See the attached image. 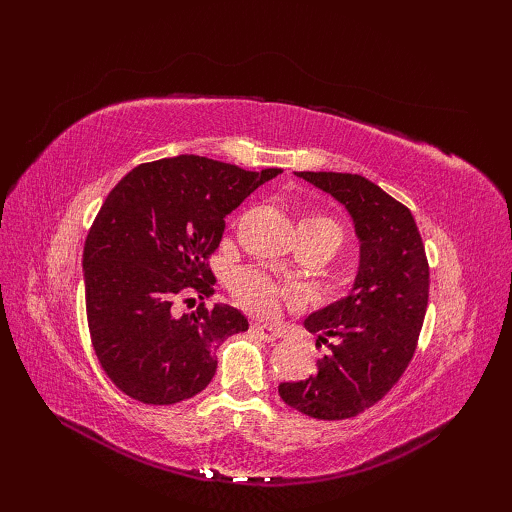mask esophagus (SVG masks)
Instances as JSON below:
<instances>
[{
  "instance_id": "obj_1",
  "label": "esophagus",
  "mask_w": 512,
  "mask_h": 512,
  "mask_svg": "<svg viewBox=\"0 0 512 512\" xmlns=\"http://www.w3.org/2000/svg\"><path fill=\"white\" fill-rule=\"evenodd\" d=\"M254 333H256L260 339H265V342H275V339L282 335L280 329L271 327V324H254Z\"/></svg>"
}]
</instances>
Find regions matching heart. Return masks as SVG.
<instances>
[{"label":"heart","mask_w":512,"mask_h":512,"mask_svg":"<svg viewBox=\"0 0 512 512\" xmlns=\"http://www.w3.org/2000/svg\"><path fill=\"white\" fill-rule=\"evenodd\" d=\"M301 224L329 230L337 237V241L342 239V230H339L337 222L322 213L305 215ZM232 290H235L237 297L256 314H269L275 309L277 299H292L294 297L292 288L277 286L275 282L269 280L267 275H262L252 269H243V271L235 273V277H232Z\"/></svg>","instance_id":"b5f03b06"}]
</instances>
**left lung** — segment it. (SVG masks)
Returning <instances> with one entry per match:
<instances>
[{"label":"left lung","mask_w":512,"mask_h":512,"mask_svg":"<svg viewBox=\"0 0 512 512\" xmlns=\"http://www.w3.org/2000/svg\"><path fill=\"white\" fill-rule=\"evenodd\" d=\"M344 205L361 241L359 271L344 299L305 318L329 354L301 382H282L280 397L320 421H342L374 406L404 374L421 333L429 267L408 207L376 183L350 173H297Z\"/></svg>","instance_id":"8db88e82"}]
</instances>
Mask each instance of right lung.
I'll return each mask as SVG.
<instances>
[{
    "instance_id": "1",
    "label": "right lung",
    "mask_w": 512,
    "mask_h": 512,
    "mask_svg": "<svg viewBox=\"0 0 512 512\" xmlns=\"http://www.w3.org/2000/svg\"><path fill=\"white\" fill-rule=\"evenodd\" d=\"M280 173L177 156L132 168L106 196L85 239L83 275L91 344L119 391L170 406L211 382L215 350L250 324L222 303L183 316L173 305L188 290L209 297L207 258L224 218Z\"/></svg>"
}]
</instances>
